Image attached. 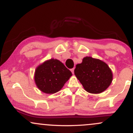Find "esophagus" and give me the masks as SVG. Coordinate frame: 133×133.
<instances>
[{"label": "esophagus", "mask_w": 133, "mask_h": 133, "mask_svg": "<svg viewBox=\"0 0 133 133\" xmlns=\"http://www.w3.org/2000/svg\"><path fill=\"white\" fill-rule=\"evenodd\" d=\"M74 70H75V68H71V69L70 70L71 71V73H72L73 74H74Z\"/></svg>", "instance_id": "esophagus-1"}]
</instances>
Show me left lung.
<instances>
[{"instance_id":"1","label":"left lung","mask_w":133,"mask_h":133,"mask_svg":"<svg viewBox=\"0 0 133 133\" xmlns=\"http://www.w3.org/2000/svg\"><path fill=\"white\" fill-rule=\"evenodd\" d=\"M74 73L85 90L92 94L104 92L112 80V71L105 63L88 56L76 65Z\"/></svg>"}]
</instances>
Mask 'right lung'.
I'll list each match as a JSON object with an SVG mask.
<instances>
[{
  "label": "right lung",
  "instance_id": "1",
  "mask_svg": "<svg viewBox=\"0 0 133 133\" xmlns=\"http://www.w3.org/2000/svg\"><path fill=\"white\" fill-rule=\"evenodd\" d=\"M71 75L62 62L51 59L36 68L34 80L40 90L46 94H54L61 90Z\"/></svg>",
  "mask_w": 133,
  "mask_h": 133
}]
</instances>
